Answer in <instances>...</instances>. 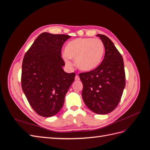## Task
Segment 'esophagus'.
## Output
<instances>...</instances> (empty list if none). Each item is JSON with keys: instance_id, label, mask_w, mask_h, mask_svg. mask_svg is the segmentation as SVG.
Masks as SVG:
<instances>
[{"instance_id": "esophagus-1", "label": "esophagus", "mask_w": 150, "mask_h": 150, "mask_svg": "<svg viewBox=\"0 0 150 150\" xmlns=\"http://www.w3.org/2000/svg\"><path fill=\"white\" fill-rule=\"evenodd\" d=\"M79 79H80L79 76L78 75H76V77H75V80H76V81H79Z\"/></svg>"}]
</instances>
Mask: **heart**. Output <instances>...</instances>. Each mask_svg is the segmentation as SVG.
I'll return each instance as SVG.
<instances>
[{"instance_id": "1", "label": "heart", "mask_w": 150, "mask_h": 150, "mask_svg": "<svg viewBox=\"0 0 150 150\" xmlns=\"http://www.w3.org/2000/svg\"><path fill=\"white\" fill-rule=\"evenodd\" d=\"M104 53L102 40L93 38H78L67 44L63 58L68 65H72L70 58L75 59L79 69L89 71L95 69L101 62Z\"/></svg>"}]
</instances>
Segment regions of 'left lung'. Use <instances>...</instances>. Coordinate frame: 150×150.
I'll return each instance as SVG.
<instances>
[{
  "label": "left lung",
  "instance_id": "1",
  "mask_svg": "<svg viewBox=\"0 0 150 150\" xmlns=\"http://www.w3.org/2000/svg\"><path fill=\"white\" fill-rule=\"evenodd\" d=\"M105 48V55L96 69L79 73L86 105L94 112L105 115L117 106L125 87L123 59L107 36L97 34Z\"/></svg>",
  "mask_w": 150,
  "mask_h": 150
}]
</instances>
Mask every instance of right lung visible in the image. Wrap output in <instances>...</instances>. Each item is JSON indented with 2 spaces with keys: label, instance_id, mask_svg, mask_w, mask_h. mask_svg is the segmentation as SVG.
Segmentation results:
<instances>
[{
  "label": "right lung",
  "instance_id": "1",
  "mask_svg": "<svg viewBox=\"0 0 150 150\" xmlns=\"http://www.w3.org/2000/svg\"><path fill=\"white\" fill-rule=\"evenodd\" d=\"M71 37L65 34H40L24 55L21 86L36 113L51 117L61 110L68 89L74 82V72L62 69L65 62L61 49Z\"/></svg>",
  "mask_w": 150,
  "mask_h": 150
}]
</instances>
